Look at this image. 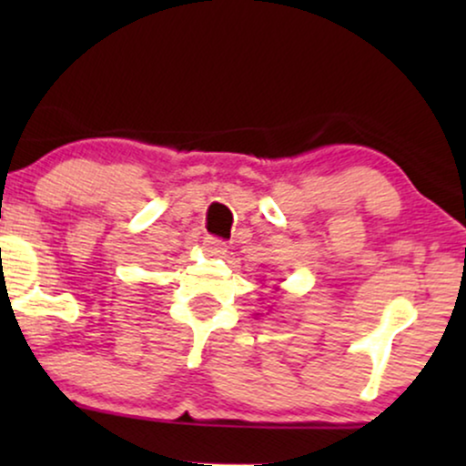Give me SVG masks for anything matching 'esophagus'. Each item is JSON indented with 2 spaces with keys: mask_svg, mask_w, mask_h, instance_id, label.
<instances>
[{
  "mask_svg": "<svg viewBox=\"0 0 466 466\" xmlns=\"http://www.w3.org/2000/svg\"><path fill=\"white\" fill-rule=\"evenodd\" d=\"M203 248H206L209 257H222V254H227V241L212 238V235H208V238L203 239Z\"/></svg>",
  "mask_w": 466,
  "mask_h": 466,
  "instance_id": "34e87169",
  "label": "esophagus"
}]
</instances>
